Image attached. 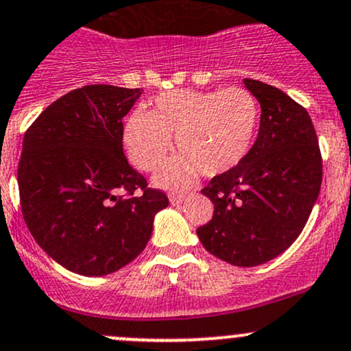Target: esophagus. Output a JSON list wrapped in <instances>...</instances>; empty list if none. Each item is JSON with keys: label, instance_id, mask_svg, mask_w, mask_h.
<instances>
[{"label": "esophagus", "instance_id": "34e87169", "mask_svg": "<svg viewBox=\"0 0 351 351\" xmlns=\"http://www.w3.org/2000/svg\"><path fill=\"white\" fill-rule=\"evenodd\" d=\"M184 198H186V193H178V191L169 193V203H171V205H180Z\"/></svg>", "mask_w": 351, "mask_h": 351}]
</instances>
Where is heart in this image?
<instances>
[{"label":"heart","mask_w":351,"mask_h":351,"mask_svg":"<svg viewBox=\"0 0 351 351\" xmlns=\"http://www.w3.org/2000/svg\"><path fill=\"white\" fill-rule=\"evenodd\" d=\"M258 103L248 91L175 90L158 95L153 111L136 108L123 128V145L133 165L153 171L173 149L182 155L158 171L161 186H182L196 171L218 176L232 171L252 148L258 130Z\"/></svg>","instance_id":"b5f03b06"}]
</instances>
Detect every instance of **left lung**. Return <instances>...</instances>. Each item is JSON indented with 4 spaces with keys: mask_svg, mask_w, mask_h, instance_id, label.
Here are the masks:
<instances>
[{
    "mask_svg": "<svg viewBox=\"0 0 351 351\" xmlns=\"http://www.w3.org/2000/svg\"><path fill=\"white\" fill-rule=\"evenodd\" d=\"M261 106L255 145L202 193L213 218L196 230L206 252L234 267L282 255L305 228L322 186V153L310 114L271 84L245 80Z\"/></svg>",
    "mask_w": 351,
    "mask_h": 351,
    "instance_id": "left-lung-1",
    "label": "left lung"
}]
</instances>
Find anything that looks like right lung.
<instances>
[{"instance_id":"add662e5","label":"right lung","mask_w":351,"mask_h":351,"mask_svg":"<svg viewBox=\"0 0 351 351\" xmlns=\"http://www.w3.org/2000/svg\"><path fill=\"white\" fill-rule=\"evenodd\" d=\"M141 93L111 84L73 90L23 138V218L36 243L78 275H110L133 261L168 206L123 153V117Z\"/></svg>"}]
</instances>
